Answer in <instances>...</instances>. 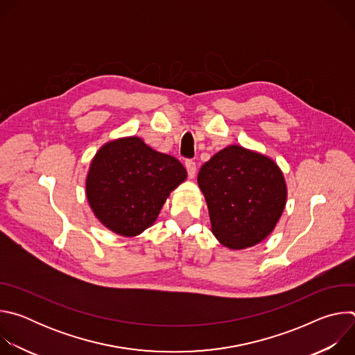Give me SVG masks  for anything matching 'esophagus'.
<instances>
[{"label":"esophagus","instance_id":"esophagus-1","mask_svg":"<svg viewBox=\"0 0 355 355\" xmlns=\"http://www.w3.org/2000/svg\"><path fill=\"white\" fill-rule=\"evenodd\" d=\"M185 168L188 171V177L193 178L196 174V163L193 160H187L185 162Z\"/></svg>","mask_w":355,"mask_h":355}]
</instances>
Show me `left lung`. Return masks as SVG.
<instances>
[{
  "label": "left lung",
  "mask_w": 355,
  "mask_h": 355,
  "mask_svg": "<svg viewBox=\"0 0 355 355\" xmlns=\"http://www.w3.org/2000/svg\"><path fill=\"white\" fill-rule=\"evenodd\" d=\"M198 185L205 195L212 232L227 248L263 241L286 204V184L267 156L233 144L200 167Z\"/></svg>",
  "instance_id": "left-lung-1"
}]
</instances>
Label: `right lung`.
I'll return each instance as SVG.
<instances>
[{
    "mask_svg": "<svg viewBox=\"0 0 355 355\" xmlns=\"http://www.w3.org/2000/svg\"><path fill=\"white\" fill-rule=\"evenodd\" d=\"M185 178L187 170L175 157L140 137H123L96 151L87 175V199L105 227L132 237L156 222L170 192Z\"/></svg>",
    "mask_w": 355,
    "mask_h": 355,
    "instance_id": "1",
    "label": "right lung"
}]
</instances>
